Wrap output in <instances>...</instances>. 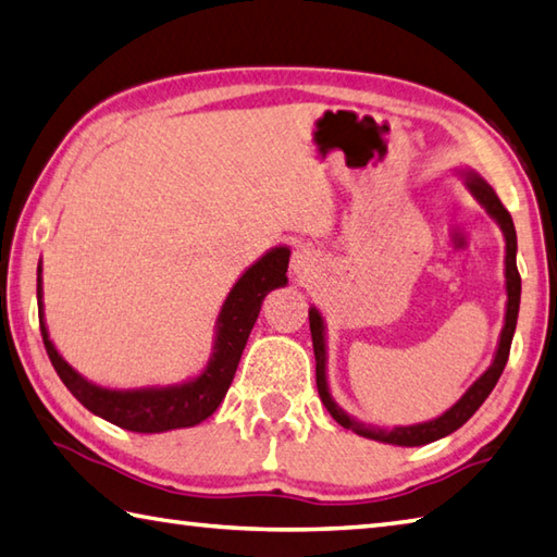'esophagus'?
<instances>
[{"instance_id":"1","label":"esophagus","mask_w":557,"mask_h":557,"mask_svg":"<svg viewBox=\"0 0 557 557\" xmlns=\"http://www.w3.org/2000/svg\"><path fill=\"white\" fill-rule=\"evenodd\" d=\"M312 267H314V251H310L308 247L298 249L296 255H293V259H290V269H293V274H296L298 278H306L310 271H312Z\"/></svg>"}]
</instances>
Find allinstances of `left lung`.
Segmentation results:
<instances>
[{
  "instance_id": "1",
  "label": "left lung",
  "mask_w": 557,
  "mask_h": 557,
  "mask_svg": "<svg viewBox=\"0 0 557 557\" xmlns=\"http://www.w3.org/2000/svg\"><path fill=\"white\" fill-rule=\"evenodd\" d=\"M458 176H463V184L470 194H473L475 201L485 208L487 215L495 220L499 225L502 235H505V288H507V308H505V327L499 332V342H497V351L495 359H492L490 369L482 373L478 381L468 387V391L460 395V400L456 405H450L444 414H438L429 422H419V424H409V426H393V429H383V426H373L366 424L361 419L351 417L349 412L334 400L330 393V383H327V327H324L322 312L318 308H310V334H312V349H314V377H318V393L322 405L327 407V412L337 419V424L344 429H351L354 434L373 438V442L381 444H393V446H424L438 442L448 434H454L456 429L463 426L470 417H473L480 405L487 400V395L492 393V387L497 385L502 371H505L507 359H509V349H511V339H513V330H517V318H519V302H521V276L517 271V230H513L511 215L492 188L478 172L470 170V166H460L456 170Z\"/></svg>"
}]
</instances>
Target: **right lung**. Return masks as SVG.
Instances as JSON below:
<instances>
[{
    "mask_svg": "<svg viewBox=\"0 0 557 557\" xmlns=\"http://www.w3.org/2000/svg\"><path fill=\"white\" fill-rule=\"evenodd\" d=\"M286 245L271 247L230 288L223 308L215 320V337L211 359L203 371L172 385H145V387H107L84 377L79 371L62 359L55 349L44 310V264L38 261V318L44 334L46 351L58 371L60 381L77 400L107 422L138 434H162L172 429H186L201 424L223 403L230 383H233L237 363L249 339V332L259 318L261 302L267 293L288 283Z\"/></svg>",
    "mask_w": 557,
    "mask_h": 557,
    "instance_id": "right-lung-1",
    "label": "right lung"
}]
</instances>
